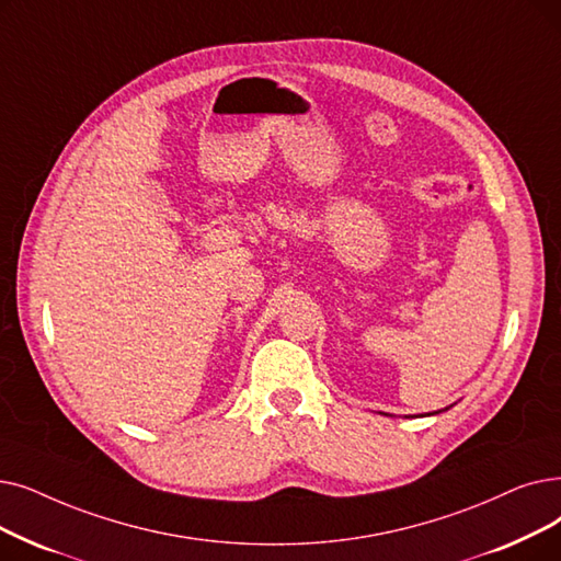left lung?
Returning a JSON list of instances; mask_svg holds the SVG:
<instances>
[{"label": "left lung", "instance_id": "8db88e82", "mask_svg": "<svg viewBox=\"0 0 561 561\" xmlns=\"http://www.w3.org/2000/svg\"><path fill=\"white\" fill-rule=\"evenodd\" d=\"M451 408V405H449ZM449 408H445V410H449ZM437 412H443V410H437ZM437 412H428V415H437Z\"/></svg>", "mask_w": 561, "mask_h": 561}]
</instances>
